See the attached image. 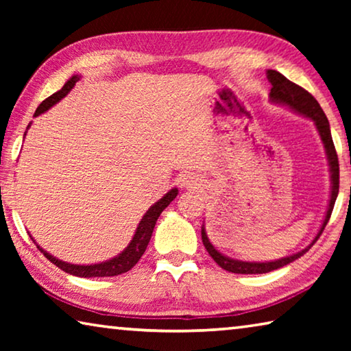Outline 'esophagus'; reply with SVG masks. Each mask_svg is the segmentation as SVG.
I'll use <instances>...</instances> for the list:
<instances>
[{"mask_svg":"<svg viewBox=\"0 0 351 351\" xmlns=\"http://www.w3.org/2000/svg\"><path fill=\"white\" fill-rule=\"evenodd\" d=\"M180 184L184 187H193L197 186V181H193L192 176H187V175H182L181 180H180Z\"/></svg>","mask_w":351,"mask_h":351,"instance_id":"obj_1","label":"esophagus"}]
</instances>
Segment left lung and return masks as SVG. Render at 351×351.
<instances>
[{"label": "left lung", "instance_id": "left-lung-1", "mask_svg": "<svg viewBox=\"0 0 351 351\" xmlns=\"http://www.w3.org/2000/svg\"><path fill=\"white\" fill-rule=\"evenodd\" d=\"M266 75H268V80L272 85L271 93H269L271 102L289 106L291 110H294L297 112H300L302 116L311 119V121L314 122V125H316V128H317L320 139H322V142H324L326 159H328V165H330V173H331L330 204H328V210H326V213H325L324 223H322V226H320L316 239L313 240L310 246L302 249L300 252L288 255V257L278 258L274 261H263V263H260V261H241V260L226 257V255L217 251L215 246L212 245L209 237H207V234H206V228L203 224V228H201V239H203V245L206 246L207 252H209L210 257L215 260V263L218 266H221L223 269L229 271V272H234V274H265V272H271L274 269H278L285 265H289L291 261L300 258L305 252L310 251V247L317 241L319 237L322 235L325 226H326V223H328V219L331 217V212H332V207H335L337 193H339V161H337L336 148H335V144H332L328 119H326L324 110L320 108L317 100L314 99L310 93L304 90L302 86L295 85V83L288 80L287 77L282 75L280 73H277V71L268 69L266 71Z\"/></svg>", "mask_w": 351, "mask_h": 351}]
</instances>
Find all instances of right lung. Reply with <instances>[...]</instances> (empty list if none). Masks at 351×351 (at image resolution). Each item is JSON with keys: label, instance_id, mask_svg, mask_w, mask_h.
<instances>
[{"label": "right lung", "instance_id": "right-lung-1", "mask_svg": "<svg viewBox=\"0 0 351 351\" xmlns=\"http://www.w3.org/2000/svg\"><path fill=\"white\" fill-rule=\"evenodd\" d=\"M79 80H80V75L71 77V79L66 83H64L60 91L54 93L52 96L45 99L43 102L40 104V106L37 108V111H35L34 116L37 117L40 114H43V112L49 110L51 106H54L57 102H60V100L64 96H66V94L71 90H73L74 85ZM27 128H29V125H27ZM176 195H178V189H171L170 192L165 193L164 197L158 201V203H154L150 207V209L147 210L145 215L142 217L138 229H136L133 239H132V241H130V245L125 249H123L121 254L116 255L114 258L102 261V263H96V265L66 263V261L58 260V258L54 257V255H51L49 252L43 251V249H41L38 245H37V247L45 254V257L49 260L51 263H54L62 271L68 272V274H73V276H77V277H88V278H90V277H112V276L123 274V272L132 269L133 266L138 263L139 258L142 257V254L145 252V249L148 246V241H150V239H152L154 224H156L159 215H161L165 207H167L171 203V201L176 198Z\"/></svg>", "mask_w": 351, "mask_h": 351}]
</instances>
